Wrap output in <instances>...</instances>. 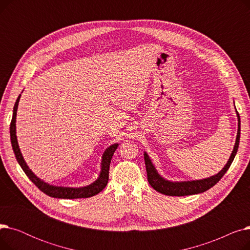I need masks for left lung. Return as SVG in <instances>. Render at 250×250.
<instances>
[{"instance_id":"8db88e82","label":"left lung","mask_w":250,"mask_h":250,"mask_svg":"<svg viewBox=\"0 0 250 250\" xmlns=\"http://www.w3.org/2000/svg\"><path fill=\"white\" fill-rule=\"evenodd\" d=\"M236 109V108H235ZM236 114H237L238 118V130H237V137H236L235 145L233 148V151L231 153L230 158L226 165L223 167L221 171H219L217 174L209 176L204 179L199 180H188V181H170L165 179L163 176H161L157 169L155 168L154 164L152 163L149 155L147 152H144V158H145V165L147 170V176L150 186L158 192L163 193L165 195H172V196H183V195H190V194H198L202 193L211 188H213L216 183L224 176V174L227 172L230 165L232 164L236 153H237L238 146H239V140H240V116L239 113L236 110Z\"/></svg>"}]
</instances>
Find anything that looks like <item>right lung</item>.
Returning a JSON list of instances; mask_svg holds the SVG:
<instances>
[{
	"label": "right lung",
	"mask_w": 250,
	"mask_h": 250,
	"mask_svg": "<svg viewBox=\"0 0 250 250\" xmlns=\"http://www.w3.org/2000/svg\"><path fill=\"white\" fill-rule=\"evenodd\" d=\"M21 94L18 96L14 108H13V116H12V122L10 125V137H11V143H12V148L14 151L16 159L23 169L25 174L29 177V179L34 183V185L41 189L45 194L51 196V198H57V199H83V198H90V196L96 195L99 193L105 187H106L108 182V175H109V165L112 156L117 149L120 144L115 143L109 146L106 150L104 151L101 159V170L98 178L91 183L89 186L81 187V188H68V187H57V186H51L49 183L42 180L38 178L32 171L31 169L26 164L23 156L21 154L17 136H16V115H17V109H18V104L20 100Z\"/></svg>",
	"instance_id": "1"
}]
</instances>
